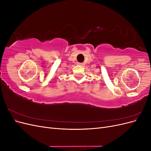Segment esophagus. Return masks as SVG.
I'll list each match as a JSON object with an SVG mask.
<instances>
[{"label": "esophagus", "mask_w": 151, "mask_h": 151, "mask_svg": "<svg viewBox=\"0 0 151 151\" xmlns=\"http://www.w3.org/2000/svg\"><path fill=\"white\" fill-rule=\"evenodd\" d=\"M77 64L79 65H83V63H77Z\"/></svg>", "instance_id": "obj_1"}]
</instances>
